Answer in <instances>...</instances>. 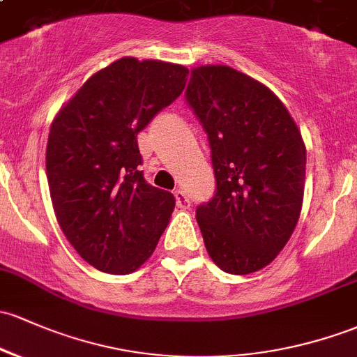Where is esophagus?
<instances>
[{
	"label": "esophagus",
	"mask_w": 357,
	"mask_h": 357,
	"mask_svg": "<svg viewBox=\"0 0 357 357\" xmlns=\"http://www.w3.org/2000/svg\"><path fill=\"white\" fill-rule=\"evenodd\" d=\"M175 199H177V206L182 209H187L190 206V201H189V195H187L183 190H175Z\"/></svg>",
	"instance_id": "34e87169"
}]
</instances>
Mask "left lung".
I'll use <instances>...</instances> for the list:
<instances>
[{"label":"left lung","instance_id":"left-lung-1","mask_svg":"<svg viewBox=\"0 0 357 357\" xmlns=\"http://www.w3.org/2000/svg\"><path fill=\"white\" fill-rule=\"evenodd\" d=\"M185 102L208 134L216 190L195 209L211 259L250 274L284 248L301 213L306 149L282 102L228 66L190 73Z\"/></svg>","mask_w":357,"mask_h":357}]
</instances>
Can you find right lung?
<instances>
[{"instance_id":"1","label":"right lung","mask_w":357,"mask_h":357,"mask_svg":"<svg viewBox=\"0 0 357 357\" xmlns=\"http://www.w3.org/2000/svg\"><path fill=\"white\" fill-rule=\"evenodd\" d=\"M189 70L122 57L95 73L51 126L49 190L66 238L90 266L129 274L153 254L174 194L144 180L137 134L177 100Z\"/></svg>"}]
</instances>
